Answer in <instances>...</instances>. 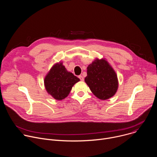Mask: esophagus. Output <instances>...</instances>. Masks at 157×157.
<instances>
[{
	"label": "esophagus",
	"instance_id": "esophagus-1",
	"mask_svg": "<svg viewBox=\"0 0 157 157\" xmlns=\"http://www.w3.org/2000/svg\"><path fill=\"white\" fill-rule=\"evenodd\" d=\"M78 77H79V78L80 79V80H81V81H84V78H83V76H82L79 75Z\"/></svg>",
	"mask_w": 157,
	"mask_h": 157
}]
</instances>
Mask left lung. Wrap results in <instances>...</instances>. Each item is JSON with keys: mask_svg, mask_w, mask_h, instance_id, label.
Segmentation results:
<instances>
[{"mask_svg": "<svg viewBox=\"0 0 157 157\" xmlns=\"http://www.w3.org/2000/svg\"><path fill=\"white\" fill-rule=\"evenodd\" d=\"M84 81L94 95L101 100L113 97L118 89L117 75L104 59H96L87 66Z\"/></svg>", "mask_w": 157, "mask_h": 157, "instance_id": "1", "label": "left lung"}]
</instances>
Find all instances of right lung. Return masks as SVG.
Returning <instances> with one entry per match:
<instances>
[{
  "instance_id": "1",
  "label": "right lung",
  "mask_w": 157,
  "mask_h": 157,
  "mask_svg": "<svg viewBox=\"0 0 157 157\" xmlns=\"http://www.w3.org/2000/svg\"><path fill=\"white\" fill-rule=\"evenodd\" d=\"M79 79L68 72L63 63L55 64L44 78V83L47 91L53 98L60 101L68 96L75 84Z\"/></svg>"
}]
</instances>
